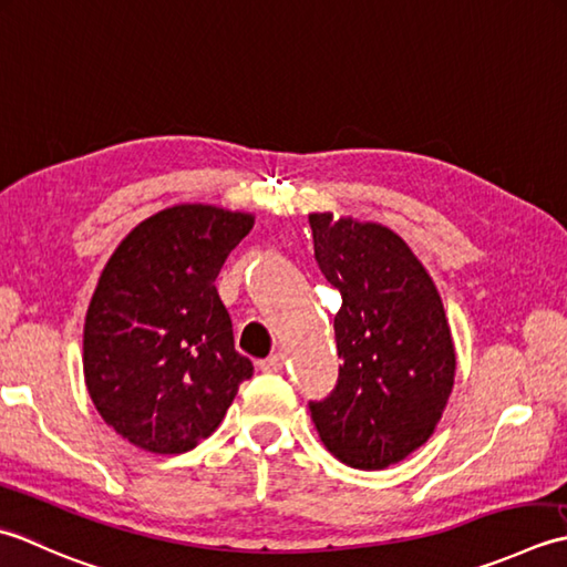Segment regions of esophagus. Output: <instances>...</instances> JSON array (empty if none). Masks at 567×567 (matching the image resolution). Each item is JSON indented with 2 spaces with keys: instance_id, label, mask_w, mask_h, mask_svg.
<instances>
[{
  "instance_id": "esophagus-1",
  "label": "esophagus",
  "mask_w": 567,
  "mask_h": 567,
  "mask_svg": "<svg viewBox=\"0 0 567 567\" xmlns=\"http://www.w3.org/2000/svg\"><path fill=\"white\" fill-rule=\"evenodd\" d=\"M261 372H281L284 369V354H269L267 360L259 362Z\"/></svg>"
}]
</instances>
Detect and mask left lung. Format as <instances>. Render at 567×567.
<instances>
[{"label": "left lung", "mask_w": 567, "mask_h": 567, "mask_svg": "<svg viewBox=\"0 0 567 567\" xmlns=\"http://www.w3.org/2000/svg\"><path fill=\"white\" fill-rule=\"evenodd\" d=\"M316 259L342 293L338 384L308 401L320 441L350 467L381 470L429 441L455 381L443 300L391 229L310 215Z\"/></svg>", "instance_id": "left-lung-1"}]
</instances>
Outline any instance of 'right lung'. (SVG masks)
Listing matches in <instances>:
<instances>
[{
	"instance_id": "right-lung-1",
	"label": "right lung",
	"mask_w": 567,
	"mask_h": 567,
	"mask_svg": "<svg viewBox=\"0 0 567 567\" xmlns=\"http://www.w3.org/2000/svg\"><path fill=\"white\" fill-rule=\"evenodd\" d=\"M254 217L176 205L124 237L90 300L83 367L102 419L148 453H188L254 374L215 279Z\"/></svg>"
}]
</instances>
